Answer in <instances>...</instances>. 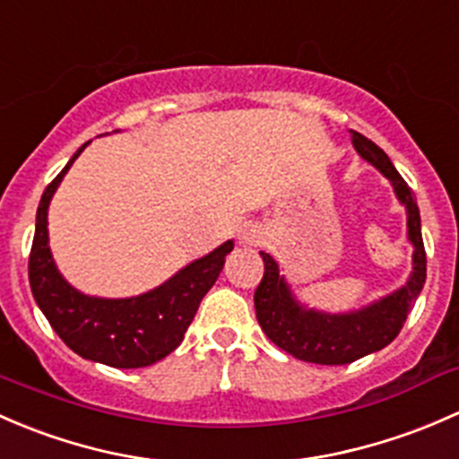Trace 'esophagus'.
<instances>
[{
	"label": "esophagus",
	"mask_w": 459,
	"mask_h": 459,
	"mask_svg": "<svg viewBox=\"0 0 459 459\" xmlns=\"http://www.w3.org/2000/svg\"><path fill=\"white\" fill-rule=\"evenodd\" d=\"M238 240L243 245H261L263 243V231L254 228V225H245V228L240 230Z\"/></svg>",
	"instance_id": "obj_1"
}]
</instances>
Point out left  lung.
Listing matches in <instances>:
<instances>
[{
    "instance_id": "left-lung-1",
    "label": "left lung",
    "mask_w": 459,
    "mask_h": 459,
    "mask_svg": "<svg viewBox=\"0 0 459 459\" xmlns=\"http://www.w3.org/2000/svg\"><path fill=\"white\" fill-rule=\"evenodd\" d=\"M353 148L371 163L394 187L395 198L406 212V238L413 245V269L409 281L391 294L360 307V309L332 311L314 309L296 299L276 258L261 252L264 273L254 291V307L261 329L276 347L302 362L314 365H349V362L380 351L395 340L411 307L418 300L427 281V254L422 243V221L413 192L394 168L385 150L360 132H351Z\"/></svg>"
}]
</instances>
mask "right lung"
<instances>
[{
    "mask_svg": "<svg viewBox=\"0 0 459 459\" xmlns=\"http://www.w3.org/2000/svg\"><path fill=\"white\" fill-rule=\"evenodd\" d=\"M88 143L70 157L41 195L28 258L30 290L50 327L77 356L115 369H141L163 360L183 342L203 296L223 272L225 256L234 249V240H225L205 256L187 263L145 294L101 299L79 291L61 276L50 252L48 207L59 183Z\"/></svg>",
    "mask_w": 459,
    "mask_h": 459,
    "instance_id": "right-lung-1",
    "label": "right lung"
}]
</instances>
